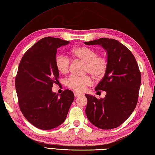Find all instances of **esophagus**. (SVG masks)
Returning a JSON list of instances; mask_svg holds the SVG:
<instances>
[{"mask_svg": "<svg viewBox=\"0 0 155 155\" xmlns=\"http://www.w3.org/2000/svg\"><path fill=\"white\" fill-rule=\"evenodd\" d=\"M74 96L77 98V97L82 96V94H81V93H79V92H74Z\"/></svg>", "mask_w": 155, "mask_h": 155, "instance_id": "34e87169", "label": "esophagus"}]
</instances>
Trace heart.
<instances>
[{"label":"heart","instance_id":"b5f03b06","mask_svg":"<svg viewBox=\"0 0 155 155\" xmlns=\"http://www.w3.org/2000/svg\"><path fill=\"white\" fill-rule=\"evenodd\" d=\"M72 55L74 58L85 63L84 72L90 73L96 79L102 78L106 74L107 69V60L106 57L98 55L95 49L87 46H78L71 50ZM55 67L61 74H67L70 69L71 61L69 58L62 53L57 55L55 60ZM91 77L71 76L66 81L68 87L78 92H82L87 86L92 84Z\"/></svg>","mask_w":155,"mask_h":155}]
</instances>
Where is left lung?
Segmentation results:
<instances>
[{
  "instance_id": "left-lung-1",
  "label": "left lung",
  "mask_w": 155,
  "mask_h": 155,
  "mask_svg": "<svg viewBox=\"0 0 155 155\" xmlns=\"http://www.w3.org/2000/svg\"><path fill=\"white\" fill-rule=\"evenodd\" d=\"M84 44L100 45L107 54V71L95 88L96 91H106V95L97 99L85 94L86 116L98 128L117 127L131 116L137 104L141 82L137 63L130 50L116 39L103 38Z\"/></svg>"
}]
</instances>
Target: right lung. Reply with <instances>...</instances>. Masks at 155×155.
Here are the masks:
<instances>
[{
  "label": "right lung",
  "instance_id": "obj_1",
  "mask_svg": "<svg viewBox=\"0 0 155 155\" xmlns=\"http://www.w3.org/2000/svg\"><path fill=\"white\" fill-rule=\"evenodd\" d=\"M69 44L58 38L46 37L29 49L21 58L15 79L20 109L35 127L49 130L65 120L74 96L70 90L52 92L58 81L55 60L57 49Z\"/></svg>",
  "mask_w": 155,
  "mask_h": 155
}]
</instances>
